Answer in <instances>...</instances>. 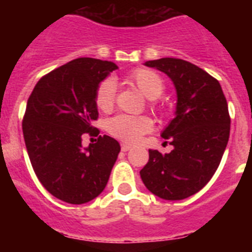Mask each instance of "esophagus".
<instances>
[{"mask_svg": "<svg viewBox=\"0 0 252 252\" xmlns=\"http://www.w3.org/2000/svg\"><path fill=\"white\" fill-rule=\"evenodd\" d=\"M130 148H132V146L128 145V144H122V150H123V152H128V150H130Z\"/></svg>", "mask_w": 252, "mask_h": 252, "instance_id": "34e87169", "label": "esophagus"}]
</instances>
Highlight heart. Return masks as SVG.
<instances>
[{
  "label": "heart",
  "mask_w": 252,
  "mask_h": 252,
  "mask_svg": "<svg viewBox=\"0 0 252 252\" xmlns=\"http://www.w3.org/2000/svg\"><path fill=\"white\" fill-rule=\"evenodd\" d=\"M128 81L134 85L148 99H157L165 91V81L152 69L138 68L128 74ZM116 85L111 78L103 80L95 91V104L100 111H110L114 107ZM107 132L124 142L134 144L141 140L144 134L152 130L153 122L148 116L118 115L111 118L106 124Z\"/></svg>",
  "instance_id": "heart-1"
}]
</instances>
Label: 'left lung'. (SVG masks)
I'll return each instance as SVG.
<instances>
[{
  "instance_id": "1",
  "label": "left lung",
  "mask_w": 252,
  "mask_h": 252,
  "mask_svg": "<svg viewBox=\"0 0 252 252\" xmlns=\"http://www.w3.org/2000/svg\"><path fill=\"white\" fill-rule=\"evenodd\" d=\"M175 85V118L162 132L174 149L149 150L140 175L152 193L165 200L195 195L212 179L230 134V116L221 85L199 66L182 59L146 61Z\"/></svg>"
}]
</instances>
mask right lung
I'll return each mask as SVG.
<instances>
[{"label": "right lung", "instance_id": "1", "mask_svg": "<svg viewBox=\"0 0 252 252\" xmlns=\"http://www.w3.org/2000/svg\"><path fill=\"white\" fill-rule=\"evenodd\" d=\"M118 69L111 61L80 57L39 80L22 122L30 161L43 187L69 204H85L104 189L120 145L110 136L82 148V136H98L95 91Z\"/></svg>", "mask_w": 252, "mask_h": 252}]
</instances>
